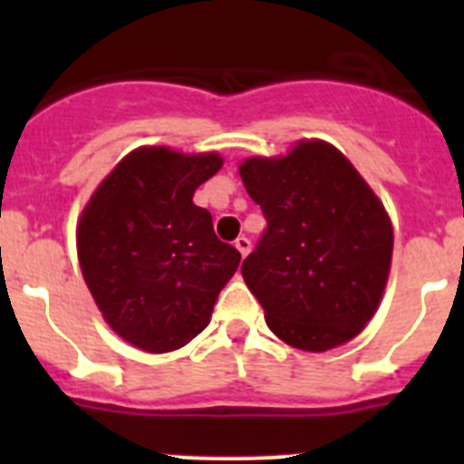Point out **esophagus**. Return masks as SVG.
Instances as JSON below:
<instances>
[{
    "label": "esophagus",
    "instance_id": "esophagus-1",
    "mask_svg": "<svg viewBox=\"0 0 464 464\" xmlns=\"http://www.w3.org/2000/svg\"><path fill=\"white\" fill-rule=\"evenodd\" d=\"M235 246H237V251H239L244 257L251 253V239H246V237H239V239L235 241Z\"/></svg>",
    "mask_w": 464,
    "mask_h": 464
}]
</instances>
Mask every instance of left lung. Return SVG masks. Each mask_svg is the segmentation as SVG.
Wrapping results in <instances>:
<instances>
[{"label": "left lung", "instance_id": "left-lung-1", "mask_svg": "<svg viewBox=\"0 0 464 464\" xmlns=\"http://www.w3.org/2000/svg\"><path fill=\"white\" fill-rule=\"evenodd\" d=\"M239 174L267 220L241 274L269 330L302 351H330L360 334L392 257L391 220L372 188L323 141L246 160Z\"/></svg>", "mask_w": 464, "mask_h": 464}]
</instances>
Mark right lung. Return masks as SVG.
Returning <instances> with one entry per match:
<instances>
[{
	"label": "right lung",
	"mask_w": 464,
	"mask_h": 464,
	"mask_svg": "<svg viewBox=\"0 0 464 464\" xmlns=\"http://www.w3.org/2000/svg\"><path fill=\"white\" fill-rule=\"evenodd\" d=\"M223 167L216 153L139 149L81 216V272L111 330L149 353L186 346L211 321L241 260L192 195Z\"/></svg>",
	"instance_id": "obj_1"
}]
</instances>
